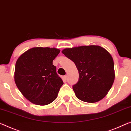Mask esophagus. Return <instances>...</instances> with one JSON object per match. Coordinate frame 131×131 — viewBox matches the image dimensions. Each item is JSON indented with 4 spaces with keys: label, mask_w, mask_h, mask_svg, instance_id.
Returning a JSON list of instances; mask_svg holds the SVG:
<instances>
[{
    "label": "esophagus",
    "mask_w": 131,
    "mask_h": 131,
    "mask_svg": "<svg viewBox=\"0 0 131 131\" xmlns=\"http://www.w3.org/2000/svg\"><path fill=\"white\" fill-rule=\"evenodd\" d=\"M67 75H66L63 77V79H64V81H66V80H67Z\"/></svg>",
    "instance_id": "obj_1"
}]
</instances>
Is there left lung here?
Masks as SVG:
<instances>
[{"label":"left lung","instance_id":"1","mask_svg":"<svg viewBox=\"0 0 131 131\" xmlns=\"http://www.w3.org/2000/svg\"><path fill=\"white\" fill-rule=\"evenodd\" d=\"M62 53L75 63L79 74L72 85L78 99L93 103L102 100L114 81V64L111 54L98 46L66 49Z\"/></svg>","mask_w":131,"mask_h":131}]
</instances>
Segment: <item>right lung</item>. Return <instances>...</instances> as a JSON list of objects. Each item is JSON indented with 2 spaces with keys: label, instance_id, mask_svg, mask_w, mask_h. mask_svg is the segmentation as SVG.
<instances>
[{
  "label": "right lung",
  "instance_id": "right-lung-1",
  "mask_svg": "<svg viewBox=\"0 0 131 131\" xmlns=\"http://www.w3.org/2000/svg\"><path fill=\"white\" fill-rule=\"evenodd\" d=\"M60 50L35 47L20 56L15 66V81L23 96L32 103L46 105L57 97L63 82L53 65Z\"/></svg>",
  "mask_w": 131,
  "mask_h": 131
}]
</instances>
